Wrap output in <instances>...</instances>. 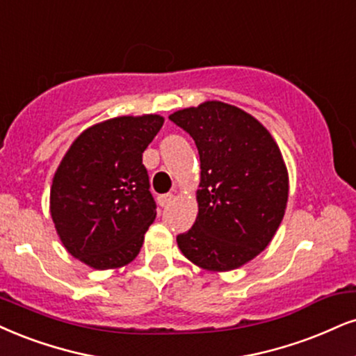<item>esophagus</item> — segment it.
<instances>
[{"label":"esophagus","instance_id":"1","mask_svg":"<svg viewBox=\"0 0 356 356\" xmlns=\"http://www.w3.org/2000/svg\"><path fill=\"white\" fill-rule=\"evenodd\" d=\"M175 200V193H165V195L158 196V203L160 206H168Z\"/></svg>","mask_w":356,"mask_h":356}]
</instances>
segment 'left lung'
Listing matches in <instances>:
<instances>
[{"instance_id": "left-lung-1", "label": "left lung", "mask_w": 356, "mask_h": 356, "mask_svg": "<svg viewBox=\"0 0 356 356\" xmlns=\"http://www.w3.org/2000/svg\"><path fill=\"white\" fill-rule=\"evenodd\" d=\"M200 153L198 216L177 236L188 261L211 272L248 264L274 238L289 200V173L279 145L243 108L208 100L170 115Z\"/></svg>"}]
</instances>
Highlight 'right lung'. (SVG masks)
<instances>
[{"label":"right lung","instance_id":"1","mask_svg":"<svg viewBox=\"0 0 356 356\" xmlns=\"http://www.w3.org/2000/svg\"><path fill=\"white\" fill-rule=\"evenodd\" d=\"M163 122L145 113L92 125L57 166L51 218L67 252L92 269H118L138 256L156 216L142 155Z\"/></svg>","mask_w":356,"mask_h":356}]
</instances>
